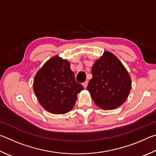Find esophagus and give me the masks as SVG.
Segmentation results:
<instances>
[{"mask_svg":"<svg viewBox=\"0 0 156 156\" xmlns=\"http://www.w3.org/2000/svg\"><path fill=\"white\" fill-rule=\"evenodd\" d=\"M87 84H88V81H85L84 83H83V85L84 89L87 88Z\"/></svg>","mask_w":156,"mask_h":156,"instance_id":"obj_1","label":"esophagus"}]
</instances>
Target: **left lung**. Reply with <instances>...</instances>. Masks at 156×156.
I'll return each instance as SVG.
<instances>
[{"mask_svg": "<svg viewBox=\"0 0 156 156\" xmlns=\"http://www.w3.org/2000/svg\"><path fill=\"white\" fill-rule=\"evenodd\" d=\"M91 73L87 89L98 107L115 109L125 102L131 91V79L114 54L105 51L92 66Z\"/></svg>", "mask_w": 156, "mask_h": 156, "instance_id": "left-lung-1", "label": "left lung"}]
</instances>
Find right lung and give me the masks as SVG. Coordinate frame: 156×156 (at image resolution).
Listing matches in <instances>:
<instances>
[{"label": "right lung", "instance_id": "obj_1", "mask_svg": "<svg viewBox=\"0 0 156 156\" xmlns=\"http://www.w3.org/2000/svg\"><path fill=\"white\" fill-rule=\"evenodd\" d=\"M34 91L39 103L54 114H64L74 107L77 95L83 90L75 80L70 62L54 56L44 63L34 79Z\"/></svg>", "mask_w": 156, "mask_h": 156}]
</instances>
